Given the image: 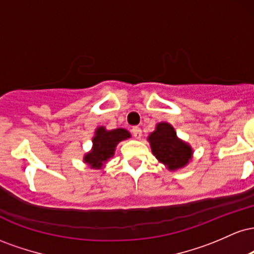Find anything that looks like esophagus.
<instances>
[{"label": "esophagus", "instance_id": "1", "mask_svg": "<svg viewBox=\"0 0 254 254\" xmlns=\"http://www.w3.org/2000/svg\"><path fill=\"white\" fill-rule=\"evenodd\" d=\"M131 132H132V135H133V137H135V138H138L139 139L142 137L141 127H132V129H131Z\"/></svg>", "mask_w": 254, "mask_h": 254}]
</instances>
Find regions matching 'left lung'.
<instances>
[{"label": "left lung", "mask_w": 254, "mask_h": 254, "mask_svg": "<svg viewBox=\"0 0 254 254\" xmlns=\"http://www.w3.org/2000/svg\"><path fill=\"white\" fill-rule=\"evenodd\" d=\"M148 139L156 159L171 171L184 167L191 159V147L178 138L176 131L170 124H157L156 130L150 133Z\"/></svg>", "instance_id": "obj_1"}]
</instances>
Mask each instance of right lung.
Wrapping results in <instances>:
<instances>
[{"instance_id": "add662e5", "label": "right lung", "mask_w": 254, "mask_h": 254, "mask_svg": "<svg viewBox=\"0 0 254 254\" xmlns=\"http://www.w3.org/2000/svg\"><path fill=\"white\" fill-rule=\"evenodd\" d=\"M129 137L130 133L124 129L107 131L103 127H98L93 138V150L84 156V162L94 168H101L104 162L113 156L116 145Z\"/></svg>"}]
</instances>
